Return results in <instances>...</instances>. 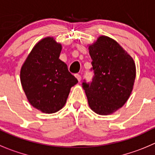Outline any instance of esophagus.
<instances>
[{
  "mask_svg": "<svg viewBox=\"0 0 155 155\" xmlns=\"http://www.w3.org/2000/svg\"><path fill=\"white\" fill-rule=\"evenodd\" d=\"M75 77H76V78L78 79V81L79 82L81 81V76L80 74H75Z\"/></svg>",
  "mask_w": 155,
  "mask_h": 155,
  "instance_id": "1",
  "label": "esophagus"
}]
</instances>
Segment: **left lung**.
<instances>
[{"instance_id":"obj_1","label":"left lung","mask_w":155,"mask_h":155,"mask_svg":"<svg viewBox=\"0 0 155 155\" xmlns=\"http://www.w3.org/2000/svg\"><path fill=\"white\" fill-rule=\"evenodd\" d=\"M94 76L83 82L88 104L99 115H110L123 107L133 89L136 69L132 57L116 41L101 36L89 45Z\"/></svg>"}]
</instances>
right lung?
Returning a JSON list of instances; mask_svg holds the SVG:
<instances>
[{
    "mask_svg": "<svg viewBox=\"0 0 155 155\" xmlns=\"http://www.w3.org/2000/svg\"><path fill=\"white\" fill-rule=\"evenodd\" d=\"M61 45L53 37L36 44L20 70V81L29 104L45 113H54L66 104L78 81L59 59Z\"/></svg>",
    "mask_w": 155,
    "mask_h": 155,
    "instance_id": "obj_1",
    "label": "right lung"
}]
</instances>
